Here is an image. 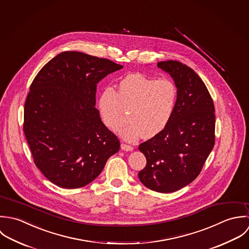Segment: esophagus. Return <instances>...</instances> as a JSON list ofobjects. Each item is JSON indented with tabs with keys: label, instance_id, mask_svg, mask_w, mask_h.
Here are the masks:
<instances>
[{
	"label": "esophagus",
	"instance_id": "obj_1",
	"mask_svg": "<svg viewBox=\"0 0 249 249\" xmlns=\"http://www.w3.org/2000/svg\"><path fill=\"white\" fill-rule=\"evenodd\" d=\"M121 149L125 150V151H132L134 149V147L132 145H129L126 143H121Z\"/></svg>",
	"mask_w": 249,
	"mask_h": 249
}]
</instances>
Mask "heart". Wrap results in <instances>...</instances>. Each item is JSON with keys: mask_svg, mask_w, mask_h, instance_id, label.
<instances>
[{"mask_svg": "<svg viewBox=\"0 0 249 249\" xmlns=\"http://www.w3.org/2000/svg\"><path fill=\"white\" fill-rule=\"evenodd\" d=\"M176 99L177 89L171 81L136 73L123 78L117 91L105 89L100 95L98 109L105 125L113 131L126 124L129 111L131 124L122 131V136L128 141L142 136L151 139L169 124Z\"/></svg>", "mask_w": 249, "mask_h": 249, "instance_id": "b5f03b06", "label": "heart"}]
</instances>
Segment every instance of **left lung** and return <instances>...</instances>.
<instances>
[{"label":"left lung","mask_w":249,"mask_h":249,"mask_svg":"<svg viewBox=\"0 0 249 249\" xmlns=\"http://www.w3.org/2000/svg\"><path fill=\"white\" fill-rule=\"evenodd\" d=\"M177 87L172 118L158 136L140 144L146 158L139 172L150 190L167 194L192 183L213 148L215 115L212 96L198 75L178 60L158 62Z\"/></svg>","instance_id":"8db88e82"}]
</instances>
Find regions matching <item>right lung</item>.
Returning a JSON list of instances; mask_svg holds the SVG:
<instances>
[{
	"instance_id": "add662e5",
	"label": "right lung",
	"mask_w": 249,
	"mask_h": 249,
	"mask_svg": "<svg viewBox=\"0 0 249 249\" xmlns=\"http://www.w3.org/2000/svg\"><path fill=\"white\" fill-rule=\"evenodd\" d=\"M123 66L81 52H62L34 79L23 130L34 161L53 184L82 188L92 182L120 142L95 107L97 84Z\"/></svg>"
}]
</instances>
